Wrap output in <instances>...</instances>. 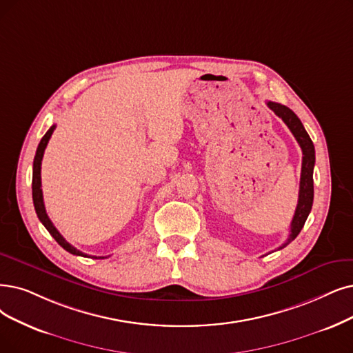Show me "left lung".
<instances>
[{
	"label": "left lung",
	"instance_id": "1",
	"mask_svg": "<svg viewBox=\"0 0 353 353\" xmlns=\"http://www.w3.org/2000/svg\"><path fill=\"white\" fill-rule=\"evenodd\" d=\"M266 104L281 120H283L288 125V129L291 130V133L294 134L295 140H297L301 150H303L299 204H297V208H295V214H294L291 225H290V236L287 241L278 248V249H283L299 236V233L301 232L303 225L310 214V211H312L313 199H314L313 169H314V162H316V152H314V145L312 142V139H310L308 133L304 129L303 123L300 121V119L297 116H295V112L292 110H290L287 105L272 103V101H268Z\"/></svg>",
	"mask_w": 353,
	"mask_h": 353
}]
</instances>
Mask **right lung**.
<instances>
[{"mask_svg": "<svg viewBox=\"0 0 353 353\" xmlns=\"http://www.w3.org/2000/svg\"><path fill=\"white\" fill-rule=\"evenodd\" d=\"M56 129V125L53 124L52 128L46 132V134L41 137L40 143L37 146L36 150V157H34V162H33V181H32V190H33V204H34V210H36V214L39 217V220L41 221V224L45 225L48 229V232L53 236V239L56 242H58L65 250H68L69 253H72V255L77 256H85V258H95V259H104V256H90L87 253H83L81 250H78L77 248H74L70 243H68L63 236L58 232V229L54 228L53 223L50 221L49 216L46 214V208H45V203H43V192H41V176H40V169H41V159H43V153L45 149L49 143V139L53 133V130Z\"/></svg>", "mask_w": 353, "mask_h": 353, "instance_id": "add662e5", "label": "right lung"}]
</instances>
